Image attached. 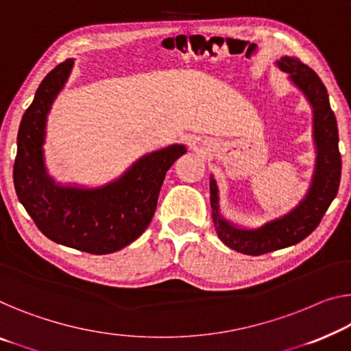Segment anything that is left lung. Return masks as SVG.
Segmentation results:
<instances>
[{
    "instance_id": "1",
    "label": "left lung",
    "mask_w": 351,
    "mask_h": 351,
    "mask_svg": "<svg viewBox=\"0 0 351 351\" xmlns=\"http://www.w3.org/2000/svg\"><path fill=\"white\" fill-rule=\"evenodd\" d=\"M280 71L304 93L313 108V140L317 145V165L312 186L304 200L284 217L265 223L255 230L238 228L219 214L217 186L209 181L213 221L221 241L245 255H261L298 244L318 227L326 209L337 195L341 184L342 159L339 153V130L334 112L329 106L323 82L309 66L298 58L284 56L277 61Z\"/></svg>"
}]
</instances>
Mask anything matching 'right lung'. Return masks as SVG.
I'll return each instance as SVG.
<instances>
[{
	"mask_svg": "<svg viewBox=\"0 0 351 351\" xmlns=\"http://www.w3.org/2000/svg\"><path fill=\"white\" fill-rule=\"evenodd\" d=\"M74 60L45 75L26 108L17 135L14 187L26 213L51 241L104 255L135 241L149 226L167 171L186 153L171 145L143 156L117 181L96 189L58 186L47 175L44 145L47 114L64 86Z\"/></svg>",
	"mask_w": 351,
	"mask_h": 351,
	"instance_id": "obj_1",
	"label": "right lung"
}]
</instances>
